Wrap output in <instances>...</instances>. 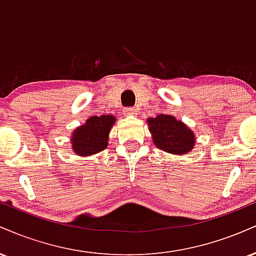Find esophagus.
Returning <instances> with one entry per match:
<instances>
[{
  "mask_svg": "<svg viewBox=\"0 0 256 256\" xmlns=\"http://www.w3.org/2000/svg\"><path fill=\"white\" fill-rule=\"evenodd\" d=\"M124 112H125L126 116H136L138 110H137V108H134V107H128V108H125Z\"/></svg>",
  "mask_w": 256,
  "mask_h": 256,
  "instance_id": "obj_1",
  "label": "esophagus"
}]
</instances>
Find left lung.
I'll return each mask as SVG.
<instances>
[{
  "instance_id": "1",
  "label": "left lung",
  "mask_w": 256,
  "mask_h": 256,
  "mask_svg": "<svg viewBox=\"0 0 256 256\" xmlns=\"http://www.w3.org/2000/svg\"><path fill=\"white\" fill-rule=\"evenodd\" d=\"M146 122L156 148L174 155L188 154L194 149L195 134L180 120L167 114H160Z\"/></svg>"
}]
</instances>
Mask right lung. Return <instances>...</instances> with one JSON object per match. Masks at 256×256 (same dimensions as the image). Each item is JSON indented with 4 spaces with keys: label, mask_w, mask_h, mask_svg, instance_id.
<instances>
[{
    "label": "right lung",
    "mask_w": 256,
    "mask_h": 256,
    "mask_svg": "<svg viewBox=\"0 0 256 256\" xmlns=\"http://www.w3.org/2000/svg\"><path fill=\"white\" fill-rule=\"evenodd\" d=\"M116 122L113 116H91L84 125L73 131L72 149L79 156H89L102 152L108 146V134Z\"/></svg>",
    "instance_id": "right-lung-1"
}]
</instances>
